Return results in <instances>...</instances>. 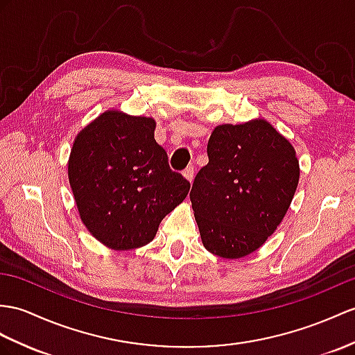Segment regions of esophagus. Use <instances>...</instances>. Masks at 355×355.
Masks as SVG:
<instances>
[{"label": "esophagus", "instance_id": "obj_1", "mask_svg": "<svg viewBox=\"0 0 355 355\" xmlns=\"http://www.w3.org/2000/svg\"><path fill=\"white\" fill-rule=\"evenodd\" d=\"M182 175H184V178L188 180V182H193V178H194V167H193V166L187 167V168L182 171Z\"/></svg>", "mask_w": 355, "mask_h": 355}]
</instances>
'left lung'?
I'll return each instance as SVG.
<instances>
[{"instance_id": "8db88e82", "label": "left lung", "mask_w": 355, "mask_h": 355, "mask_svg": "<svg viewBox=\"0 0 355 355\" xmlns=\"http://www.w3.org/2000/svg\"><path fill=\"white\" fill-rule=\"evenodd\" d=\"M207 158L189 193L202 243L223 259L245 257L289 209L300 180L295 149L270 122L253 119L215 128Z\"/></svg>"}]
</instances>
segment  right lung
<instances>
[{"mask_svg":"<svg viewBox=\"0 0 355 355\" xmlns=\"http://www.w3.org/2000/svg\"><path fill=\"white\" fill-rule=\"evenodd\" d=\"M155 128L152 117L108 110L73 140L67 176L78 214L108 248L149 244L162 218L188 196L189 182L168 167Z\"/></svg>","mask_w":355,"mask_h":355,"instance_id":"1","label":"right lung"}]
</instances>
